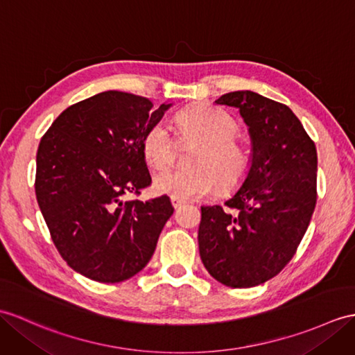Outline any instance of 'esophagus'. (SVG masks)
Masks as SVG:
<instances>
[{
	"label": "esophagus",
	"mask_w": 355,
	"mask_h": 355,
	"mask_svg": "<svg viewBox=\"0 0 355 355\" xmlns=\"http://www.w3.org/2000/svg\"><path fill=\"white\" fill-rule=\"evenodd\" d=\"M171 202H172V205H174V209H178L183 204H186L184 200H181V198H177V196H171Z\"/></svg>",
	"instance_id": "34e87169"
}]
</instances>
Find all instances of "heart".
I'll list each match as a JSON object with an SVG mask.
<instances>
[{
  "label": "heart",
  "mask_w": 355,
  "mask_h": 355,
  "mask_svg": "<svg viewBox=\"0 0 355 355\" xmlns=\"http://www.w3.org/2000/svg\"><path fill=\"white\" fill-rule=\"evenodd\" d=\"M181 139L200 144L189 164L192 169L164 171L154 178V191L186 200L215 191L228 193L241 186L252 168V153L239 133V122L219 107L195 104L175 114ZM142 153L154 169L171 166L175 140L164 122H155L142 137Z\"/></svg>",
  "instance_id": "heart-1"
}]
</instances>
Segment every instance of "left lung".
<instances>
[{"label": "left lung", "mask_w": 355, "mask_h": 355, "mask_svg": "<svg viewBox=\"0 0 355 355\" xmlns=\"http://www.w3.org/2000/svg\"><path fill=\"white\" fill-rule=\"evenodd\" d=\"M250 127L252 168L222 205H202L200 255L209 274L234 289L254 287L282 272L307 232L316 205L318 153L286 104L251 90L222 95Z\"/></svg>", "instance_id": "obj_1"}]
</instances>
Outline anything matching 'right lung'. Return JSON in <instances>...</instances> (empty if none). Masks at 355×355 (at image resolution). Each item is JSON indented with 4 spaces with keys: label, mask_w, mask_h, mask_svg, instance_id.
I'll use <instances>...</instances> for the list:
<instances>
[{
    "label": "right lung",
    "mask_w": 355,
    "mask_h": 355,
    "mask_svg": "<svg viewBox=\"0 0 355 355\" xmlns=\"http://www.w3.org/2000/svg\"><path fill=\"white\" fill-rule=\"evenodd\" d=\"M169 107L107 90L63 110L40 139L37 204L57 251L78 274L119 283L153 257L174 207L166 195L123 196L151 184L142 137Z\"/></svg>",
    "instance_id": "add662e5"
}]
</instances>
